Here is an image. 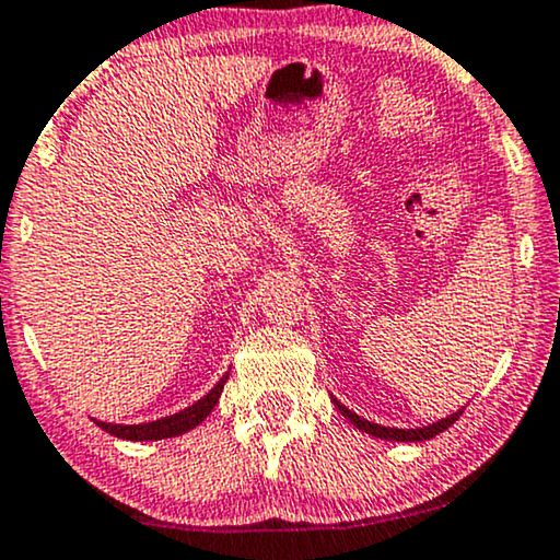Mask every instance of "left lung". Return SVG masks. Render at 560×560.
Segmentation results:
<instances>
[{
    "mask_svg": "<svg viewBox=\"0 0 560 560\" xmlns=\"http://www.w3.org/2000/svg\"><path fill=\"white\" fill-rule=\"evenodd\" d=\"M335 405H337V410H340L342 416L348 418L350 423H353V425L358 428V431H365V433H371V436H376V439H386V441H428V439L439 436V433H444L446 428L452 425L454 420H457V418L462 416V410H465V407H462V410L452 412V416L441 418V420H436V423L423 425V428H386V425L371 423V420H365V418H361V416H355L353 410H348V407L337 402V399H335Z\"/></svg>",
    "mask_w": 560,
    "mask_h": 560,
    "instance_id": "8db88e82",
    "label": "left lung"
}]
</instances>
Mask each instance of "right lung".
<instances>
[{
  "instance_id": "add662e5",
  "label": "right lung",
  "mask_w": 560,
  "mask_h": 560,
  "mask_svg": "<svg viewBox=\"0 0 560 560\" xmlns=\"http://www.w3.org/2000/svg\"><path fill=\"white\" fill-rule=\"evenodd\" d=\"M225 382H228V374L220 378V382L212 386L202 399H197L195 405H189L186 410L176 412V416H165L161 420H153V423H140V425H116V423L95 420V425L103 428L106 433H112L116 439H127V441H161L171 436H182V433L197 428L207 416H210L212 407L218 405L220 392H223Z\"/></svg>"
}]
</instances>
